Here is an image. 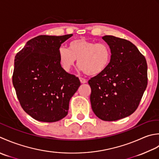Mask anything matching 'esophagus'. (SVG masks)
I'll use <instances>...</instances> for the list:
<instances>
[{
  "label": "esophagus",
  "instance_id": "1",
  "mask_svg": "<svg viewBox=\"0 0 159 159\" xmlns=\"http://www.w3.org/2000/svg\"><path fill=\"white\" fill-rule=\"evenodd\" d=\"M80 82L82 84L86 83V80L84 78H82V77H80Z\"/></svg>",
  "mask_w": 159,
  "mask_h": 159
}]
</instances>
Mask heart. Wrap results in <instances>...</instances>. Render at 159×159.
I'll use <instances>...</instances> for the list:
<instances>
[{"label":"heart","instance_id":"b5f03b06","mask_svg":"<svg viewBox=\"0 0 159 159\" xmlns=\"http://www.w3.org/2000/svg\"><path fill=\"white\" fill-rule=\"evenodd\" d=\"M59 61L61 68L69 72L75 65L78 60L80 69L89 75H98L107 69L111 61L112 53L106 43L80 38L72 40L69 49L60 47L58 51Z\"/></svg>","mask_w":159,"mask_h":159}]
</instances>
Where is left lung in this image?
Returning a JSON list of instances; mask_svg holds the SVG:
<instances>
[{
	"label": "left lung",
	"mask_w": 159,
	"mask_h": 159,
	"mask_svg": "<svg viewBox=\"0 0 159 159\" xmlns=\"http://www.w3.org/2000/svg\"><path fill=\"white\" fill-rule=\"evenodd\" d=\"M111 50L107 69L89 81L93 111L103 121H112L133 113L148 84V65L137 47L125 39L105 35Z\"/></svg>",
	"instance_id": "1"
}]
</instances>
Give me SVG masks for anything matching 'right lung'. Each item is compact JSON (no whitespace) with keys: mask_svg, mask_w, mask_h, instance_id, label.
<instances>
[{"mask_svg":"<svg viewBox=\"0 0 159 159\" xmlns=\"http://www.w3.org/2000/svg\"><path fill=\"white\" fill-rule=\"evenodd\" d=\"M72 35H38L15 56L13 85L22 108L35 120L50 123L65 117L80 86L78 77L61 68L58 56L61 44Z\"/></svg>","mask_w":159,"mask_h":159,"instance_id":"1","label":"right lung"}]
</instances>
